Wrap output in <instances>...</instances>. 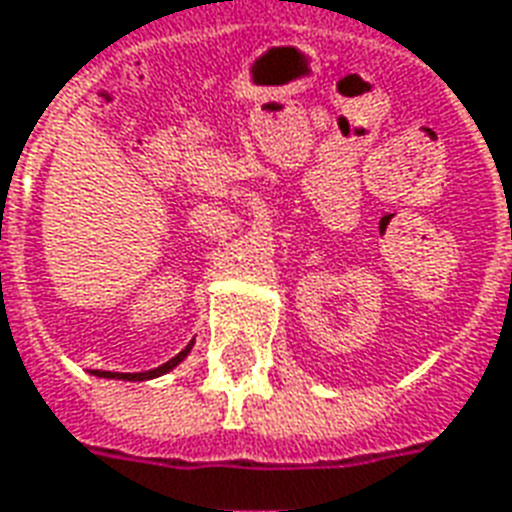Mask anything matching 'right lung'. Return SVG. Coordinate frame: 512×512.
<instances>
[{"label":"right lung","instance_id":"add662e5","mask_svg":"<svg viewBox=\"0 0 512 512\" xmlns=\"http://www.w3.org/2000/svg\"><path fill=\"white\" fill-rule=\"evenodd\" d=\"M187 352H189V347H184V350H181L179 355H176V358H170L168 363H162V366H157V369H151V372H138V374L94 372V374H97V377H116V380H151V377H160V374L170 372V369H173V366H176V363H181V361H184V358H187Z\"/></svg>","mask_w":512,"mask_h":512}]
</instances>
